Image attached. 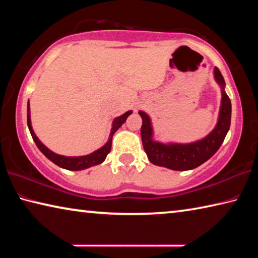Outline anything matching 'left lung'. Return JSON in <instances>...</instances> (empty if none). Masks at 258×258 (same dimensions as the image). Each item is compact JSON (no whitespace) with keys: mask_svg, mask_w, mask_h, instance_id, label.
Masks as SVG:
<instances>
[{"mask_svg":"<svg viewBox=\"0 0 258 258\" xmlns=\"http://www.w3.org/2000/svg\"><path fill=\"white\" fill-rule=\"evenodd\" d=\"M214 78L221 87V106L215 127L206 137L191 143H163L154 140V128L148 113L140 110L142 118L141 138L148 158L154 165L173 169L189 171L208 160L220 149L231 124V101L225 93V82L218 68H214Z\"/></svg>","mask_w":258,"mask_h":258,"instance_id":"8db88e82","label":"left lung"}]
</instances>
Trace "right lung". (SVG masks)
<instances>
[{"mask_svg": "<svg viewBox=\"0 0 258 258\" xmlns=\"http://www.w3.org/2000/svg\"><path fill=\"white\" fill-rule=\"evenodd\" d=\"M131 113H132V110H128L125 113H123L121 116L116 117V118L113 119L110 134H109V138H108V141L106 142V145L102 146L101 148H99L98 150L93 151L92 154L85 155V156H77V157H67V156L58 155V154H55V152L51 151L49 148L43 145V143L40 141V139L36 137V134H35L34 130H33L32 120H30L29 101L27 102V125H28L29 132H30V134H32L34 142L36 143L38 149L41 150L42 154L44 155L47 159H50L52 163L58 165L59 167L68 169V171H82V169H86L89 167H92V166L103 163L104 159H106L107 155L111 150V142H112L113 134H115L116 131L125 123L126 119H127V117L131 115Z\"/></svg>", "mask_w": 258, "mask_h": 258, "instance_id": "add662e5", "label": "right lung"}]
</instances>
